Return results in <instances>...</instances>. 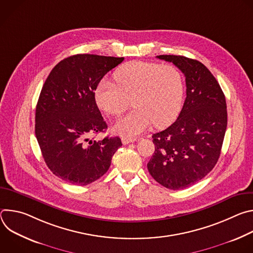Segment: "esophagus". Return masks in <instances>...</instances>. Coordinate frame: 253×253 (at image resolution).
<instances>
[{
	"mask_svg": "<svg viewBox=\"0 0 253 253\" xmlns=\"http://www.w3.org/2000/svg\"><path fill=\"white\" fill-rule=\"evenodd\" d=\"M137 141V138H129V137H123L122 138V143L123 144H129Z\"/></svg>",
	"mask_w": 253,
	"mask_h": 253,
	"instance_id": "esophagus-1",
	"label": "esophagus"
}]
</instances>
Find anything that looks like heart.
<instances>
[{
    "label": "heart",
    "mask_w": 253,
    "mask_h": 253,
    "mask_svg": "<svg viewBox=\"0 0 253 253\" xmlns=\"http://www.w3.org/2000/svg\"><path fill=\"white\" fill-rule=\"evenodd\" d=\"M116 83L102 80L95 91L96 102L105 113L119 116L133 101L135 109L119 119L114 129L133 136L145 131L151 124L169 125L178 115L183 99V81L172 65L131 61L114 74Z\"/></svg>",
    "instance_id": "obj_1"
}]
</instances>
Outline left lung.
<instances>
[{
  "mask_svg": "<svg viewBox=\"0 0 253 253\" xmlns=\"http://www.w3.org/2000/svg\"><path fill=\"white\" fill-rule=\"evenodd\" d=\"M157 58L184 74L186 98L177 120L152 135L155 151L147 167L162 186L184 189L200 181L218 161L227 126L225 96L199 61L175 55Z\"/></svg>",
  "mask_w": 253,
  "mask_h": 253,
  "instance_id": "left-lung-1",
  "label": "left lung"
}]
</instances>
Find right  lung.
<instances>
[{
  "instance_id": "1",
  "label": "right lung",
  "mask_w": 253,
  "mask_h": 253,
  "mask_svg": "<svg viewBox=\"0 0 253 253\" xmlns=\"http://www.w3.org/2000/svg\"><path fill=\"white\" fill-rule=\"evenodd\" d=\"M124 58L77 54L59 62L43 85L36 107L35 134L49 169L64 181L88 185L103 176L122 142L96 141L104 121L95 100L102 78Z\"/></svg>"
}]
</instances>
